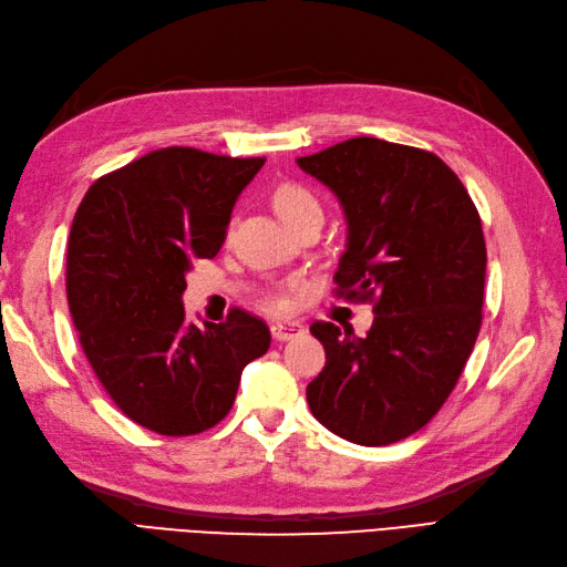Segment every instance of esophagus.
Returning <instances> with one entry per match:
<instances>
[{
	"mask_svg": "<svg viewBox=\"0 0 567 567\" xmlns=\"http://www.w3.org/2000/svg\"><path fill=\"white\" fill-rule=\"evenodd\" d=\"M306 332L303 324L298 322H274L271 324V337L276 342H288V339H296Z\"/></svg>",
	"mask_w": 567,
	"mask_h": 567,
	"instance_id": "obj_1",
	"label": "esophagus"
}]
</instances>
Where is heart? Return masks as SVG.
Returning <instances> with one entry per match:
<instances>
[{"label":"heart","mask_w":567,"mask_h":567,"mask_svg":"<svg viewBox=\"0 0 567 567\" xmlns=\"http://www.w3.org/2000/svg\"><path fill=\"white\" fill-rule=\"evenodd\" d=\"M274 208L279 216L284 218V223H293L296 218L306 216V213L320 210L318 198L312 196L306 186L298 184H281L274 192Z\"/></svg>","instance_id":"heart-1"}]
</instances>
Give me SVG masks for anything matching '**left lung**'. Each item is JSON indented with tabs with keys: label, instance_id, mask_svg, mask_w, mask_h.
<instances>
[{
	"label": "left lung",
	"instance_id": "obj_1",
	"mask_svg": "<svg viewBox=\"0 0 567 567\" xmlns=\"http://www.w3.org/2000/svg\"><path fill=\"white\" fill-rule=\"evenodd\" d=\"M296 162L344 210L337 296L371 300L375 316L367 337L310 324L327 357L306 390L310 412L347 442H400L444 405L481 332V216L456 174L417 147L351 137Z\"/></svg>",
	"mask_w": 567,
	"mask_h": 567
}]
</instances>
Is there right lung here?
I'll return each mask as SVG.
<instances>
[{
	"mask_svg": "<svg viewBox=\"0 0 567 567\" xmlns=\"http://www.w3.org/2000/svg\"><path fill=\"white\" fill-rule=\"evenodd\" d=\"M264 157L162 147L86 192L68 245V303L80 344L111 400L150 432L188 436L230 412L243 369L271 332L230 310L220 324L186 322L194 259L225 243L235 200Z\"/></svg>",
	"mask_w": 567,
	"mask_h": 567,
	"instance_id": "1",
	"label": "right lung"
}]
</instances>
